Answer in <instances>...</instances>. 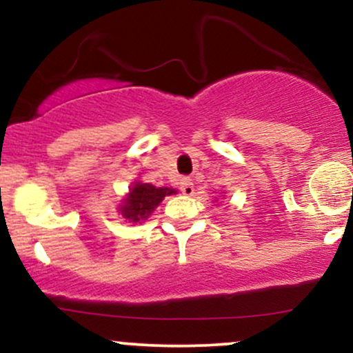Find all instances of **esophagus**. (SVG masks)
Here are the masks:
<instances>
[{
    "instance_id": "34e87169",
    "label": "esophagus",
    "mask_w": 353,
    "mask_h": 353,
    "mask_svg": "<svg viewBox=\"0 0 353 353\" xmlns=\"http://www.w3.org/2000/svg\"><path fill=\"white\" fill-rule=\"evenodd\" d=\"M179 189H181V192L184 194V196H192V194H194V184H192V181L185 179V177H184V179L181 181Z\"/></svg>"
}]
</instances>
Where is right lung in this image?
I'll list each match as a JSON object with an SVG mask.
<instances>
[{
	"instance_id": "obj_1",
	"label": "right lung",
	"mask_w": 353,
	"mask_h": 353,
	"mask_svg": "<svg viewBox=\"0 0 353 353\" xmlns=\"http://www.w3.org/2000/svg\"><path fill=\"white\" fill-rule=\"evenodd\" d=\"M171 194H176V190L169 188H154L152 184H141L139 182L129 192L128 199L124 201V205L121 208V214L132 222L144 221L151 216V212L159 205V202Z\"/></svg>"
}]
</instances>
